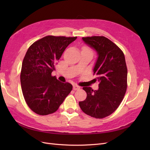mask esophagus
Masks as SVG:
<instances>
[{"label":"esophagus","mask_w":150,"mask_h":150,"mask_svg":"<svg viewBox=\"0 0 150 150\" xmlns=\"http://www.w3.org/2000/svg\"><path fill=\"white\" fill-rule=\"evenodd\" d=\"M80 89V86L78 85H74L73 86V89L74 90H78Z\"/></svg>","instance_id":"34e87169"}]
</instances>
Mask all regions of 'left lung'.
<instances>
[{"label": "left lung", "instance_id": "8db88e82", "mask_svg": "<svg viewBox=\"0 0 150 150\" xmlns=\"http://www.w3.org/2000/svg\"><path fill=\"white\" fill-rule=\"evenodd\" d=\"M82 39L96 52L98 57L93 72L97 77L95 79L99 82V88L93 90L84 87L87 97L79 104L86 115L103 118L118 108L126 93L128 71L125 55L115 43L104 36Z\"/></svg>", "mask_w": 150, "mask_h": 150}]
</instances>
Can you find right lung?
Instances as JSON below:
<instances>
[{"instance_id": "right-lung-1", "label": "right lung", "mask_w": 150, "mask_h": 150, "mask_svg": "<svg viewBox=\"0 0 150 150\" xmlns=\"http://www.w3.org/2000/svg\"><path fill=\"white\" fill-rule=\"evenodd\" d=\"M77 37L46 36L28 49L22 64L21 84L25 101L32 111L40 115L56 112L72 89L52 76L63 52Z\"/></svg>"}]
</instances>
